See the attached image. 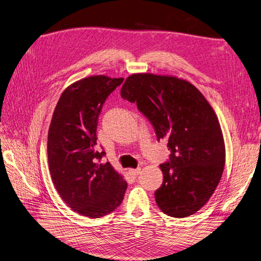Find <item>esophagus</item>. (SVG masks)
Returning a JSON list of instances; mask_svg holds the SVG:
<instances>
[{
  "instance_id": "34e87169",
  "label": "esophagus",
  "mask_w": 261,
  "mask_h": 261,
  "mask_svg": "<svg viewBox=\"0 0 261 261\" xmlns=\"http://www.w3.org/2000/svg\"><path fill=\"white\" fill-rule=\"evenodd\" d=\"M140 170H141L140 168H137V169H134V170L132 169V170H129V173H130V174H132L133 176H135V177H136V176H137V175L139 174V173H140Z\"/></svg>"
}]
</instances>
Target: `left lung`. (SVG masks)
Masks as SVG:
<instances>
[{
	"instance_id": "obj_1",
	"label": "left lung",
	"mask_w": 261,
	"mask_h": 261,
	"mask_svg": "<svg viewBox=\"0 0 261 261\" xmlns=\"http://www.w3.org/2000/svg\"><path fill=\"white\" fill-rule=\"evenodd\" d=\"M121 96L135 102L158 140H168L171 154L160 164L158 207L174 218L194 215L215 193L225 164L223 135L213 109L194 85L173 76L133 74Z\"/></svg>"
}]
</instances>
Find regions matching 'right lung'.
Wrapping results in <instances>:
<instances>
[{"instance_id":"1","label":"right lung","mask_w":261,"mask_h":261,"mask_svg":"<svg viewBox=\"0 0 261 261\" xmlns=\"http://www.w3.org/2000/svg\"><path fill=\"white\" fill-rule=\"evenodd\" d=\"M124 78L98 75L78 81L63 91L48 134V160L53 184L75 212L105 217L124 199L127 183L96 150L97 125L109 94Z\"/></svg>"}]
</instances>
